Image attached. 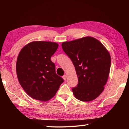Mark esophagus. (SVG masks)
I'll return each mask as SVG.
<instances>
[{
	"mask_svg": "<svg viewBox=\"0 0 129 129\" xmlns=\"http://www.w3.org/2000/svg\"><path fill=\"white\" fill-rule=\"evenodd\" d=\"M67 75H63V76H62V78L64 79V80H67Z\"/></svg>",
	"mask_w": 129,
	"mask_h": 129,
	"instance_id": "esophagus-1",
	"label": "esophagus"
}]
</instances>
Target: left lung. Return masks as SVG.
<instances>
[{"label": "left lung", "instance_id": "left-lung-1", "mask_svg": "<svg viewBox=\"0 0 129 129\" xmlns=\"http://www.w3.org/2000/svg\"><path fill=\"white\" fill-rule=\"evenodd\" d=\"M62 48L74 65L78 78L72 91L77 99L87 102L95 99L104 90L111 67V57L102 43L86 37L63 42Z\"/></svg>", "mask_w": 129, "mask_h": 129}]
</instances>
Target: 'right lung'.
I'll return each instance as SVG.
<instances>
[{"label":"right lung","mask_w":129,"mask_h":129,"mask_svg":"<svg viewBox=\"0 0 129 129\" xmlns=\"http://www.w3.org/2000/svg\"><path fill=\"white\" fill-rule=\"evenodd\" d=\"M58 46L54 42H33L24 46L18 55L16 64L18 80L33 99L49 100L64 81L56 74L55 65L50 59Z\"/></svg>","instance_id":"add662e5"}]
</instances>
